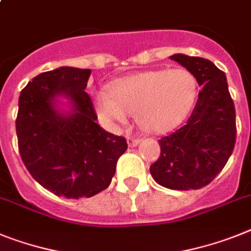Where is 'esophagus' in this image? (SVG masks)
I'll use <instances>...</instances> for the list:
<instances>
[{
    "mask_svg": "<svg viewBox=\"0 0 251 251\" xmlns=\"http://www.w3.org/2000/svg\"><path fill=\"white\" fill-rule=\"evenodd\" d=\"M127 143H129V147L134 148L140 143V139L139 138H132V136H127Z\"/></svg>",
    "mask_w": 251,
    "mask_h": 251,
    "instance_id": "1",
    "label": "esophagus"
}]
</instances>
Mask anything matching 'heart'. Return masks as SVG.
I'll use <instances>...</instances> for the list:
<instances>
[{
    "instance_id": "obj_1",
    "label": "heart",
    "mask_w": 251,
    "mask_h": 251,
    "mask_svg": "<svg viewBox=\"0 0 251 251\" xmlns=\"http://www.w3.org/2000/svg\"><path fill=\"white\" fill-rule=\"evenodd\" d=\"M198 83L186 69H158L116 80L109 93L94 97L97 115L107 127L125 124L130 113L149 132L174 129L190 112L197 98Z\"/></svg>"
}]
</instances>
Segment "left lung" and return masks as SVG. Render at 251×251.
I'll return each mask as SVG.
<instances>
[{
	"label": "left lung",
	"instance_id": "8db88e82",
	"mask_svg": "<svg viewBox=\"0 0 251 251\" xmlns=\"http://www.w3.org/2000/svg\"><path fill=\"white\" fill-rule=\"evenodd\" d=\"M170 58L190 71L203 88L186 124L159 139L161 157L151 166V175L167 189L197 190L209 184L232 154L236 112L226 75L212 61L181 53Z\"/></svg>",
	"mask_w": 251,
	"mask_h": 251
}]
</instances>
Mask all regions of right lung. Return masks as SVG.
Listing matches in <instances>:
<instances>
[{
	"mask_svg": "<svg viewBox=\"0 0 251 251\" xmlns=\"http://www.w3.org/2000/svg\"><path fill=\"white\" fill-rule=\"evenodd\" d=\"M89 69L62 66L33 77L19 97L16 135L25 167L57 197L90 198L107 189L126 139L103 130L85 88ZM58 96L69 100L60 111Z\"/></svg>",
	"mask_w": 251,
	"mask_h": 251,
	"instance_id": "right-lung-1",
	"label": "right lung"
}]
</instances>
